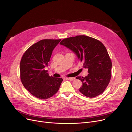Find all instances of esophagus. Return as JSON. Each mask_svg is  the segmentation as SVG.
<instances>
[{
    "mask_svg": "<svg viewBox=\"0 0 132 132\" xmlns=\"http://www.w3.org/2000/svg\"><path fill=\"white\" fill-rule=\"evenodd\" d=\"M65 79H67V80H70V81H72L74 79V78H68V77H65Z\"/></svg>",
    "mask_w": 132,
    "mask_h": 132,
    "instance_id": "1",
    "label": "esophagus"
}]
</instances>
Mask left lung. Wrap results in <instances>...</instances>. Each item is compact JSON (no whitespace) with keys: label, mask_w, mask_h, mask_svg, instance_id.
<instances>
[{"label":"left lung","mask_w":132,"mask_h":132,"mask_svg":"<svg viewBox=\"0 0 132 132\" xmlns=\"http://www.w3.org/2000/svg\"><path fill=\"white\" fill-rule=\"evenodd\" d=\"M60 44L76 53L88 69L85 77H77L82 81L79 91L89 98L96 97L102 93L111 78L112 62L108 51L100 41L86 35H77L66 38Z\"/></svg>","instance_id":"1"}]
</instances>
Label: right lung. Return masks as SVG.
Returning a JSON list of instances; mask_svg holds the SVG:
<instances>
[{"label": "right lung", "mask_w": 132, "mask_h": 132, "mask_svg": "<svg viewBox=\"0 0 132 132\" xmlns=\"http://www.w3.org/2000/svg\"><path fill=\"white\" fill-rule=\"evenodd\" d=\"M61 39L42 40L24 53L20 64V79L24 88L36 98L47 99L57 92L62 78L50 76L45 67L52 52Z\"/></svg>", "instance_id": "obj_1"}]
</instances>
